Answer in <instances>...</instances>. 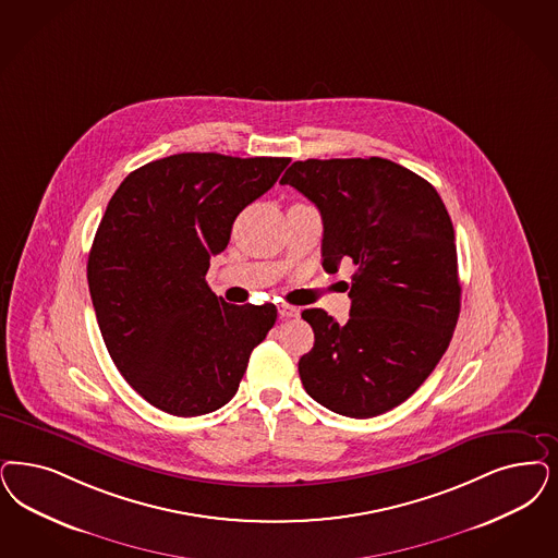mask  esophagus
Returning <instances> with one entry per match:
<instances>
[{"instance_id": "34e87169", "label": "esophagus", "mask_w": 558, "mask_h": 558, "mask_svg": "<svg viewBox=\"0 0 558 558\" xmlns=\"http://www.w3.org/2000/svg\"><path fill=\"white\" fill-rule=\"evenodd\" d=\"M278 315L282 317V319H289V317H296L299 315V308L290 307L287 303H282V305H278Z\"/></svg>"}]
</instances>
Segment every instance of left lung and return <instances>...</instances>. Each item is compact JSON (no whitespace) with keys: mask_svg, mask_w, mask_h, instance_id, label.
I'll list each match as a JSON object with an SVG mask.
<instances>
[{"mask_svg":"<svg viewBox=\"0 0 558 558\" xmlns=\"http://www.w3.org/2000/svg\"><path fill=\"white\" fill-rule=\"evenodd\" d=\"M324 220V268L356 271L350 317L305 308L315 344L299 361L308 396L371 418L408 400L441 361L460 317L453 225L437 190L387 158L296 160L280 179Z\"/></svg>","mask_w":558,"mask_h":558,"instance_id":"left-lung-1","label":"left lung"}]
</instances>
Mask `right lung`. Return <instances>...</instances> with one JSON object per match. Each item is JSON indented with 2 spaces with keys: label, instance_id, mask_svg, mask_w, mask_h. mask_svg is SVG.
Masks as SVG:
<instances>
[{
  "label": "right lung",
  "instance_id": "right-lung-1",
  "mask_svg": "<svg viewBox=\"0 0 558 558\" xmlns=\"http://www.w3.org/2000/svg\"><path fill=\"white\" fill-rule=\"evenodd\" d=\"M289 162L173 154L135 169L113 193L88 255V289L113 363L154 408L202 416L231 402L276 324L271 303L229 305L206 274L239 211Z\"/></svg>",
  "mask_w": 558,
  "mask_h": 558
}]
</instances>
